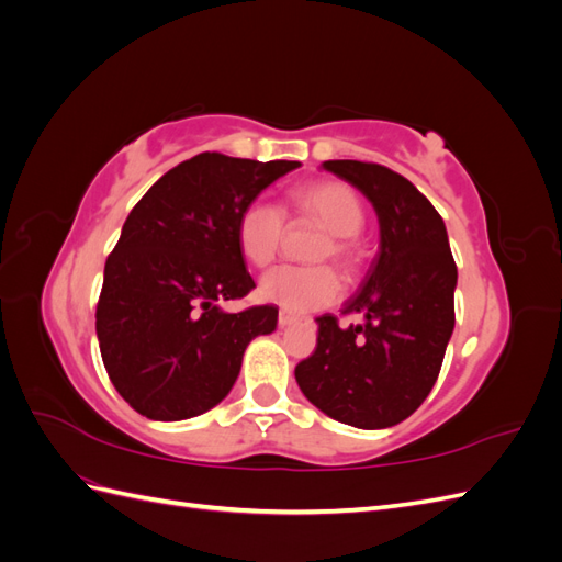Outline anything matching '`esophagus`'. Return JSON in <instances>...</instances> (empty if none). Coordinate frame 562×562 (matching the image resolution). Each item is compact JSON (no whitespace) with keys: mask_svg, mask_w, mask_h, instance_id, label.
<instances>
[{"mask_svg":"<svg viewBox=\"0 0 562 562\" xmlns=\"http://www.w3.org/2000/svg\"><path fill=\"white\" fill-rule=\"evenodd\" d=\"M293 323H297V316H295V314L285 312V310H281V312H279V326H281V328H285V326H293Z\"/></svg>","mask_w":562,"mask_h":562,"instance_id":"1","label":"esophagus"}]
</instances>
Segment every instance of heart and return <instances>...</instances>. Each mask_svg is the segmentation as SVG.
Listing matches in <instances>:
<instances>
[{
	"label": "heart",
	"instance_id": "b5f03b06",
	"mask_svg": "<svg viewBox=\"0 0 562 562\" xmlns=\"http://www.w3.org/2000/svg\"><path fill=\"white\" fill-rule=\"evenodd\" d=\"M297 215L314 220L328 232L314 252V260H335L347 274L361 267V250L356 234L366 225V206L349 184L323 180L302 187L293 194ZM285 236V215L279 206L262 199L244 206L236 223V244L244 258L255 267L274 262ZM258 295L265 302L279 304L288 312H314L330 307L342 295V279L330 265L293 267L283 265L267 271L260 281Z\"/></svg>",
	"mask_w": 562,
	"mask_h": 562
}]
</instances>
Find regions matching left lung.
<instances>
[{
	"mask_svg": "<svg viewBox=\"0 0 562 562\" xmlns=\"http://www.w3.org/2000/svg\"><path fill=\"white\" fill-rule=\"evenodd\" d=\"M326 171L351 182L380 220V252L363 288L342 314H363L339 328L316 318V349L295 380L318 411L359 429H386L429 396L454 328L457 265L443 217L417 187L380 164L337 159Z\"/></svg>",
	"mask_w": 562,
	"mask_h": 562,
	"instance_id": "8db88e82",
	"label": "left lung"
}]
</instances>
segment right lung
<instances>
[{
	"instance_id": "1",
	"label": "right lung",
	"mask_w": 562,
	"mask_h": 562,
	"mask_svg": "<svg viewBox=\"0 0 562 562\" xmlns=\"http://www.w3.org/2000/svg\"><path fill=\"white\" fill-rule=\"evenodd\" d=\"M297 166L203 151L128 213L105 262L95 333L108 375L135 413L178 422L211 411L239 378L250 339L274 333V304L229 314L223 302L255 288L236 244L244 206Z\"/></svg>"
}]
</instances>
